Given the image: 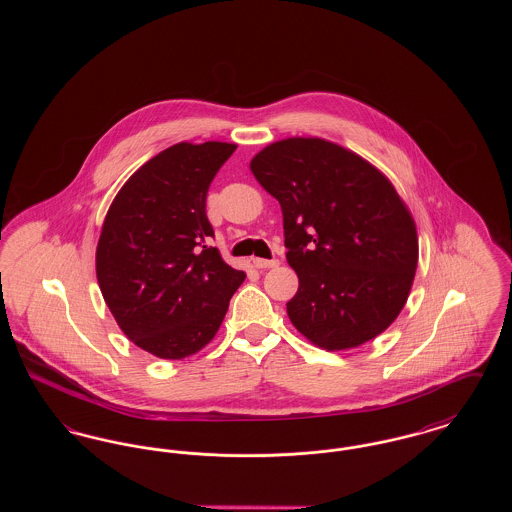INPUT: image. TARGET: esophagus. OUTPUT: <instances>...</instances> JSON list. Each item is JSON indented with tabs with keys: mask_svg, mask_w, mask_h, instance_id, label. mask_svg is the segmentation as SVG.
Segmentation results:
<instances>
[{
	"mask_svg": "<svg viewBox=\"0 0 512 512\" xmlns=\"http://www.w3.org/2000/svg\"><path fill=\"white\" fill-rule=\"evenodd\" d=\"M278 265H280L278 259H261V257L253 259V267L255 268H274Z\"/></svg>",
	"mask_w": 512,
	"mask_h": 512,
	"instance_id": "obj_1",
	"label": "esophagus"
}]
</instances>
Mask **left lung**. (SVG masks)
<instances>
[{"label":"left lung","instance_id":"8db88e82","mask_svg":"<svg viewBox=\"0 0 512 512\" xmlns=\"http://www.w3.org/2000/svg\"><path fill=\"white\" fill-rule=\"evenodd\" d=\"M249 167L282 207L286 259L299 278L286 305L293 326L328 351L382 334L418 265L416 226L390 180L322 138L274 142Z\"/></svg>","mask_w":512,"mask_h":512}]
</instances>
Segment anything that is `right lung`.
Here are the masks:
<instances>
[{"label":"right lung","mask_w":512,"mask_h":512,"mask_svg":"<svg viewBox=\"0 0 512 512\" xmlns=\"http://www.w3.org/2000/svg\"><path fill=\"white\" fill-rule=\"evenodd\" d=\"M236 144L180 142L134 172L101 226L96 274L126 338L178 361L219 332L244 270L226 265L205 213L209 186Z\"/></svg>","instance_id":"1"}]
</instances>
